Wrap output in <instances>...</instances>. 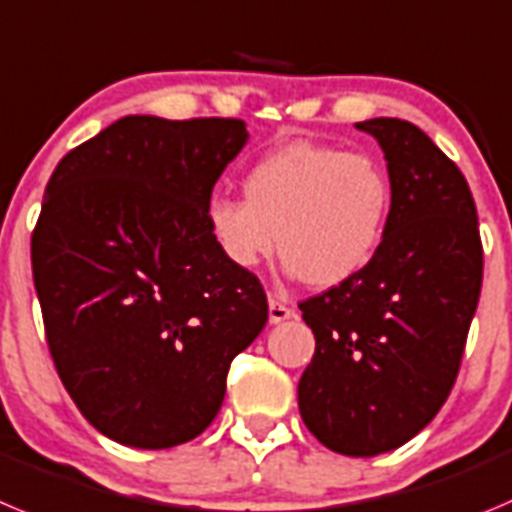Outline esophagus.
<instances>
[{"label":"esophagus","instance_id":"esophagus-1","mask_svg":"<svg viewBox=\"0 0 512 512\" xmlns=\"http://www.w3.org/2000/svg\"><path fill=\"white\" fill-rule=\"evenodd\" d=\"M267 306H270V313H267V316H270V324H283V321H288L296 316V311H293V308H288L283 301H278V298H273V296H270Z\"/></svg>","mask_w":512,"mask_h":512}]
</instances>
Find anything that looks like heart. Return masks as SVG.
I'll list each match as a JSON object with an SVG mask.
<instances>
[{
  "instance_id": "1",
  "label": "heart",
  "mask_w": 512,
  "mask_h": 512,
  "mask_svg": "<svg viewBox=\"0 0 512 512\" xmlns=\"http://www.w3.org/2000/svg\"><path fill=\"white\" fill-rule=\"evenodd\" d=\"M390 214L385 170L362 153L290 142L257 160L245 199L211 196V239L239 270L285 255V273L316 288L347 283L380 245Z\"/></svg>"
}]
</instances>
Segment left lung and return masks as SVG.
I'll list each match as a JSON object with an SVG mask.
<instances>
[{"label": "left lung", "mask_w": 512, "mask_h": 512, "mask_svg": "<svg viewBox=\"0 0 512 512\" xmlns=\"http://www.w3.org/2000/svg\"><path fill=\"white\" fill-rule=\"evenodd\" d=\"M377 140L390 214L375 255L347 283L301 303L316 336L298 382L301 418L336 454L377 457L434 421L457 380L482 288L472 191L416 124H354Z\"/></svg>", "instance_id": "1"}]
</instances>
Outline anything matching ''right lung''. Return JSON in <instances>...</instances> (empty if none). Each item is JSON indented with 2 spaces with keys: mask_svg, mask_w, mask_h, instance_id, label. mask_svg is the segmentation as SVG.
Listing matches in <instances>:
<instances>
[{
  "mask_svg": "<svg viewBox=\"0 0 512 512\" xmlns=\"http://www.w3.org/2000/svg\"><path fill=\"white\" fill-rule=\"evenodd\" d=\"M250 135L242 119L122 117L58 163L32 232L55 370L86 421L170 449L222 408L267 298L211 239L206 204Z\"/></svg>",
  "mask_w": 512,
  "mask_h": 512,
  "instance_id": "obj_1",
  "label": "right lung"
}]
</instances>
